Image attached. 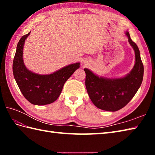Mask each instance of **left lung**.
I'll return each mask as SVG.
<instances>
[{"mask_svg": "<svg viewBox=\"0 0 155 155\" xmlns=\"http://www.w3.org/2000/svg\"><path fill=\"white\" fill-rule=\"evenodd\" d=\"M128 42L135 53V64L129 73L124 77L108 78L94 74L88 68L85 85L91 100L97 108L107 111H117L129 103L140 88L143 79L144 67L137 45L126 32Z\"/></svg>", "mask_w": 155, "mask_h": 155, "instance_id": "obj_1", "label": "left lung"}]
</instances>
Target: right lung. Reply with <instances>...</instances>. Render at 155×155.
I'll list each match as a JSON object with an SVG mask.
<instances>
[{
  "label": "right lung",
  "instance_id": "add662e5",
  "mask_svg": "<svg viewBox=\"0 0 155 155\" xmlns=\"http://www.w3.org/2000/svg\"><path fill=\"white\" fill-rule=\"evenodd\" d=\"M30 33L22 36L18 42L12 64L13 74L23 96L31 104H51L60 96L65 82L80 67V62L66 66L50 74H39L29 71L22 57L25 42Z\"/></svg>",
  "mask_w": 155,
  "mask_h": 155
}]
</instances>
